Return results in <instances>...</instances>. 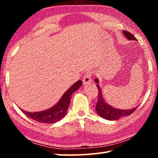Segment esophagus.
Listing matches in <instances>:
<instances>
[{"mask_svg":"<svg viewBox=\"0 0 158 158\" xmlns=\"http://www.w3.org/2000/svg\"><path fill=\"white\" fill-rule=\"evenodd\" d=\"M91 81V73L89 71H87L85 73L84 76V79H83V83L84 84H87Z\"/></svg>","mask_w":158,"mask_h":158,"instance_id":"obj_1","label":"esophagus"}]
</instances>
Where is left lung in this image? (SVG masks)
Masks as SVG:
<instances>
[{
  "label": "left lung",
  "mask_w": 158,
  "mask_h": 158,
  "mask_svg": "<svg viewBox=\"0 0 158 158\" xmlns=\"http://www.w3.org/2000/svg\"><path fill=\"white\" fill-rule=\"evenodd\" d=\"M123 34L125 37L129 40H136V38L134 37L132 33H129L126 31H123ZM95 82L97 84V88L99 90L98 92V102L96 104L95 109L97 111L99 116L104 118L105 119L109 120V121H116L118 120L122 117L129 116L132 114L136 110L137 107L130 109H119L113 107L111 105H109L103 99L102 90L99 85V81L98 79H95Z\"/></svg>",
  "instance_id": "obj_1"
}]
</instances>
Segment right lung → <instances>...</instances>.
Masks as SVG:
<instances>
[{
	"mask_svg": "<svg viewBox=\"0 0 158 158\" xmlns=\"http://www.w3.org/2000/svg\"><path fill=\"white\" fill-rule=\"evenodd\" d=\"M82 85L81 81H78L69 87V89L64 93L60 100L52 106V108L47 110L38 111V112H28L21 109V110L28 117L31 119L35 120L37 122L42 123H54L60 121L65 117L67 111L69 107V103L73 93L76 91Z\"/></svg>",
	"mask_w": 158,
	"mask_h": 158,
	"instance_id": "1",
	"label": "right lung"
}]
</instances>
